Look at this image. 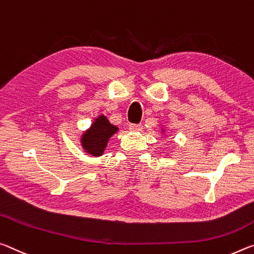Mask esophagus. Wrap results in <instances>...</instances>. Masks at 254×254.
I'll list each match as a JSON object with an SVG mask.
<instances>
[{
  "label": "esophagus",
  "mask_w": 254,
  "mask_h": 254,
  "mask_svg": "<svg viewBox=\"0 0 254 254\" xmlns=\"http://www.w3.org/2000/svg\"><path fill=\"white\" fill-rule=\"evenodd\" d=\"M143 129V126L140 124H130L129 130L130 131H140Z\"/></svg>",
  "instance_id": "obj_1"
}]
</instances>
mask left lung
<instances>
[{
  "label": "left lung",
  "mask_w": 254,
  "mask_h": 254,
  "mask_svg": "<svg viewBox=\"0 0 254 254\" xmlns=\"http://www.w3.org/2000/svg\"><path fill=\"white\" fill-rule=\"evenodd\" d=\"M161 134H165V129H164V127H162V128H161Z\"/></svg>",
  "instance_id": "8db88e82"
}]
</instances>
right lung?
Wrapping results in <instances>:
<instances>
[{
    "mask_svg": "<svg viewBox=\"0 0 254 254\" xmlns=\"http://www.w3.org/2000/svg\"><path fill=\"white\" fill-rule=\"evenodd\" d=\"M118 130L119 128L110 124L107 116L99 115L88 129L81 135L80 142L83 151L95 157L103 155L108 142Z\"/></svg>",
    "mask_w": 254,
    "mask_h": 254,
    "instance_id": "right-lung-1",
    "label": "right lung"
}]
</instances>
